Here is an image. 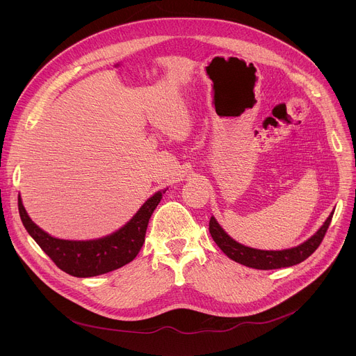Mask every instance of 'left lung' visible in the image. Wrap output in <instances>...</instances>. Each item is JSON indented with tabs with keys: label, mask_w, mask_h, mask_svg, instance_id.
Returning <instances> with one entry per match:
<instances>
[{
	"label": "left lung",
	"mask_w": 356,
	"mask_h": 356,
	"mask_svg": "<svg viewBox=\"0 0 356 356\" xmlns=\"http://www.w3.org/2000/svg\"><path fill=\"white\" fill-rule=\"evenodd\" d=\"M332 214L327 218L324 225L304 243L284 250H261V249H253L243 246L234 241L216 221L214 217L210 220V234L214 239V242L220 246V249L225 253L228 258L232 261L245 265L248 268L253 269H280V268H289L293 265H297L302 261H306L312 253L320 246L323 242L325 232L330 227V222L332 220Z\"/></svg>",
	"instance_id": "8db88e82"
}]
</instances>
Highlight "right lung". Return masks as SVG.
I'll use <instances>...</instances> for the list:
<instances>
[{
    "label": "right lung",
    "instance_id": "add662e5",
    "mask_svg": "<svg viewBox=\"0 0 356 356\" xmlns=\"http://www.w3.org/2000/svg\"><path fill=\"white\" fill-rule=\"evenodd\" d=\"M165 193L166 190L152 195L117 232L92 241H66L50 236L29 218L21 197H18V209L29 235L59 269L74 277H91L122 268L136 258L145 242L149 218Z\"/></svg>",
    "mask_w": 356,
    "mask_h": 356
}]
</instances>
